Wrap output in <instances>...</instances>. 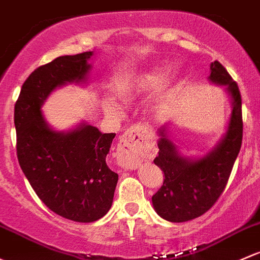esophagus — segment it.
I'll use <instances>...</instances> for the list:
<instances>
[{
  "instance_id": "1",
  "label": "esophagus",
  "mask_w": 260,
  "mask_h": 260,
  "mask_svg": "<svg viewBox=\"0 0 260 260\" xmlns=\"http://www.w3.org/2000/svg\"><path fill=\"white\" fill-rule=\"evenodd\" d=\"M152 152L151 142L141 125L128 128L119 139L117 147V159L123 168L133 169Z\"/></svg>"
}]
</instances>
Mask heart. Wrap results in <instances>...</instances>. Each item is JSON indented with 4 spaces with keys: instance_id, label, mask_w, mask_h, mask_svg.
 <instances>
[{
    "instance_id": "b5f03b06",
    "label": "heart",
    "mask_w": 260,
    "mask_h": 260,
    "mask_svg": "<svg viewBox=\"0 0 260 260\" xmlns=\"http://www.w3.org/2000/svg\"><path fill=\"white\" fill-rule=\"evenodd\" d=\"M166 70L165 68H154L152 71H146L143 73H139L138 76L132 78L128 88H125L124 94L128 95L131 93H137V92L153 91L160 87L165 82ZM109 111L116 112L117 106L111 103L109 105Z\"/></svg>"
}]
</instances>
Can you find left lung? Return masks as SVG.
Segmentation results:
<instances>
[{"label":"left lung","mask_w":260,"mask_h":260,"mask_svg":"<svg viewBox=\"0 0 260 260\" xmlns=\"http://www.w3.org/2000/svg\"><path fill=\"white\" fill-rule=\"evenodd\" d=\"M210 82L226 86L233 101L228 131L213 151L198 159L182 157L167 138L166 128L159 131L158 155L154 158L165 173L163 185L152 197L155 212L169 222L194 219L214 206L223 193L233 169L243 139L242 97L238 84L218 61L210 64Z\"/></svg>","instance_id":"left-lung-1"}]
</instances>
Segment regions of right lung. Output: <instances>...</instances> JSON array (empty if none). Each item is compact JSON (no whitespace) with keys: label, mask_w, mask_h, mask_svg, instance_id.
<instances>
[{"label":"right lung","mask_w":260,"mask_h":260,"mask_svg":"<svg viewBox=\"0 0 260 260\" xmlns=\"http://www.w3.org/2000/svg\"><path fill=\"white\" fill-rule=\"evenodd\" d=\"M93 52L61 56L40 66L24 81L15 105L17 158L38 198L66 219L91 223L107 214L118 174L106 163L116 133L91 124L70 132L48 127L41 112L54 88L86 80Z\"/></svg>","instance_id":"right-lung-1"}]
</instances>
